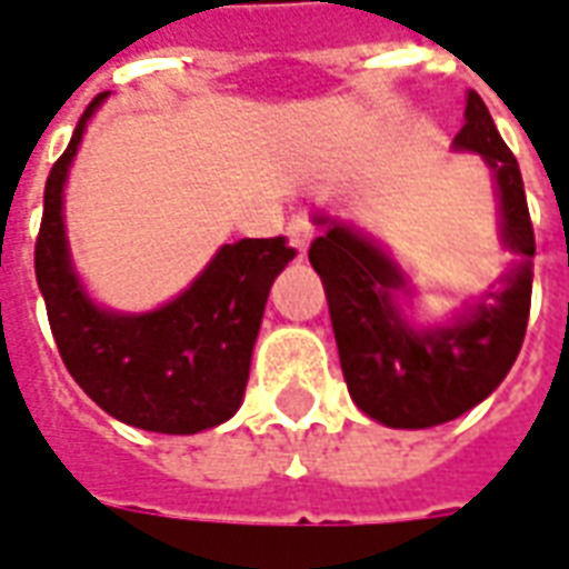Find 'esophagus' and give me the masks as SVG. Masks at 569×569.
I'll return each instance as SVG.
<instances>
[{
    "label": "esophagus",
    "instance_id": "obj_1",
    "mask_svg": "<svg viewBox=\"0 0 569 569\" xmlns=\"http://www.w3.org/2000/svg\"><path fill=\"white\" fill-rule=\"evenodd\" d=\"M288 239H291L293 248H297L300 257H303L306 248H309V241L316 239V227H312V220H309L306 213L291 217V223H288Z\"/></svg>",
    "mask_w": 569,
    "mask_h": 569
}]
</instances>
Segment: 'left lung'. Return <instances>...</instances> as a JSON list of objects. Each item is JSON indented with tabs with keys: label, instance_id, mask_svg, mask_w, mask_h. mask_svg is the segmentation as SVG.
<instances>
[{
	"label": "left lung",
	"instance_id": "left-lung-1",
	"mask_svg": "<svg viewBox=\"0 0 569 569\" xmlns=\"http://www.w3.org/2000/svg\"><path fill=\"white\" fill-rule=\"evenodd\" d=\"M453 147L478 152L493 171L502 241L521 257L506 276V288L487 293L490 300L453 325L413 328L395 303V293L405 291V272L392 257L346 223L316 217L325 232L312 241L309 263L328 293L342 377L352 401L389 429H429L481 405L506 380L527 333L533 223L518 159L475 91L466 98V124Z\"/></svg>",
	"mask_w": 569,
	"mask_h": 569
}]
</instances>
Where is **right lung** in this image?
I'll return each instance as SVG.
<instances>
[{
    "label": "right lung",
    "instance_id": "add662e5",
    "mask_svg": "<svg viewBox=\"0 0 569 569\" xmlns=\"http://www.w3.org/2000/svg\"><path fill=\"white\" fill-rule=\"evenodd\" d=\"M107 91L88 103L46 183L36 239V281L63 365L110 417L162 435H196L239 410L257 330L276 276L293 260L284 236L223 244L187 291L143 316L91 303L72 272L63 229V183L84 124Z\"/></svg>",
    "mask_w": 569,
    "mask_h": 569
}]
</instances>
